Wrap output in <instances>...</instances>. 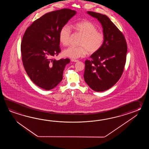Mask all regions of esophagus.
<instances>
[{
    "label": "esophagus",
    "instance_id": "esophagus-1",
    "mask_svg": "<svg viewBox=\"0 0 149 149\" xmlns=\"http://www.w3.org/2000/svg\"><path fill=\"white\" fill-rule=\"evenodd\" d=\"M71 62H78L79 61L77 60H73V59H72L71 60Z\"/></svg>",
    "mask_w": 149,
    "mask_h": 149
}]
</instances>
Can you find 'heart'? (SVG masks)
Listing matches in <instances>:
<instances>
[{
	"label": "heart",
	"instance_id": "b5f03b06",
	"mask_svg": "<svg viewBox=\"0 0 149 149\" xmlns=\"http://www.w3.org/2000/svg\"><path fill=\"white\" fill-rule=\"evenodd\" d=\"M77 32L81 35L78 47H69L63 52L65 57L77 59L85 56L87 54H93L101 48L103 44V34L97 31V29L93 23L88 21H83L73 26ZM71 30L68 25L63 26L59 32V40L61 44L66 46L69 43Z\"/></svg>",
	"mask_w": 149,
	"mask_h": 149
}]
</instances>
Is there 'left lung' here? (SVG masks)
<instances>
[{
	"label": "left lung",
	"mask_w": 149,
	"mask_h": 149,
	"mask_svg": "<svg viewBox=\"0 0 149 149\" xmlns=\"http://www.w3.org/2000/svg\"><path fill=\"white\" fill-rule=\"evenodd\" d=\"M101 24L104 37L101 48L86 60L84 77L86 84L96 92H103L114 86L124 71L127 46L122 32L108 16L88 11Z\"/></svg>",
	"instance_id": "1"
}]
</instances>
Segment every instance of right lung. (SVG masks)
<instances>
[{
	"instance_id": "obj_1",
	"label": "right lung",
	"mask_w": 149,
	"mask_h": 149,
	"mask_svg": "<svg viewBox=\"0 0 149 149\" xmlns=\"http://www.w3.org/2000/svg\"><path fill=\"white\" fill-rule=\"evenodd\" d=\"M76 10L68 8L46 13L26 30L21 45L23 64L32 81L45 90L54 88L62 80L70 59L56 60L61 52L59 32Z\"/></svg>"
}]
</instances>
